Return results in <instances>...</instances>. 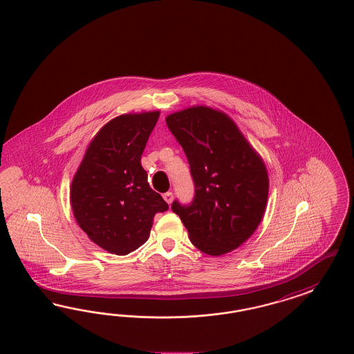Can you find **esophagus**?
<instances>
[{"label": "esophagus", "mask_w": 354, "mask_h": 354, "mask_svg": "<svg viewBox=\"0 0 354 354\" xmlns=\"http://www.w3.org/2000/svg\"><path fill=\"white\" fill-rule=\"evenodd\" d=\"M162 196H164V199H165L167 203L171 205V202H173V193H171V192H167Z\"/></svg>", "instance_id": "1"}]
</instances>
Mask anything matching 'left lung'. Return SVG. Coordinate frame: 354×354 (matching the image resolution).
Masks as SVG:
<instances>
[{
	"mask_svg": "<svg viewBox=\"0 0 354 354\" xmlns=\"http://www.w3.org/2000/svg\"><path fill=\"white\" fill-rule=\"evenodd\" d=\"M167 126L183 147L194 183L189 205L171 203L190 241L209 256L240 247L261 222L268 201L261 158L232 119L214 109L196 106L174 113Z\"/></svg>",
	"mask_w": 354,
	"mask_h": 354,
	"instance_id": "left-lung-1",
	"label": "left lung"
}]
</instances>
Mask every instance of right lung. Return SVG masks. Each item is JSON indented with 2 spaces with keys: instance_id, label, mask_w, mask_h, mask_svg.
Returning a JSON list of instances; mask_svg holds the SVG:
<instances>
[{
  "instance_id": "1",
  "label": "right lung",
  "mask_w": 354,
  "mask_h": 354,
  "mask_svg": "<svg viewBox=\"0 0 354 354\" xmlns=\"http://www.w3.org/2000/svg\"><path fill=\"white\" fill-rule=\"evenodd\" d=\"M158 111L126 114L94 136L71 186V203L82 231L119 256L147 241L153 216L169 209L151 189L142 153Z\"/></svg>"
}]
</instances>
